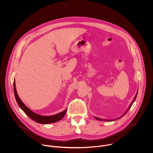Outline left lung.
<instances>
[{
    "label": "left lung",
    "instance_id": "1",
    "mask_svg": "<svg viewBox=\"0 0 153 153\" xmlns=\"http://www.w3.org/2000/svg\"><path fill=\"white\" fill-rule=\"evenodd\" d=\"M138 89H137V93H136V94H135V97H134V99H133V100H132V101L131 102V104H130V105H129V107H128V108H127V109L126 110V111L121 115V116H120V117H118V118H116V119H114V120H106V119H101V118H98V117H94L96 120H99V121H114V120H117V119H119L120 118H121V117H122L123 116H124L127 112V111L130 109V108H131V106H132V105L133 104V103H134V102L135 101V99H136V98H137V94H138Z\"/></svg>",
    "mask_w": 153,
    "mask_h": 153
}]
</instances>
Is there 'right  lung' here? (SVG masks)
<instances>
[{
    "label": "right lung",
    "instance_id": "obj_1",
    "mask_svg": "<svg viewBox=\"0 0 153 153\" xmlns=\"http://www.w3.org/2000/svg\"><path fill=\"white\" fill-rule=\"evenodd\" d=\"M13 91H14V94L15 97V99L16 100V102L19 106V107L21 108L22 111L32 120L35 121V122H37L39 124H51L54 123L57 121H59L61 120L65 115L66 109L64 111L58 113L55 115H41L39 114H38L32 110L29 109L27 107H26L24 103L22 101V100L20 99L18 95L16 88V84H15V80L14 79L13 82Z\"/></svg>",
    "mask_w": 153,
    "mask_h": 153
}]
</instances>
